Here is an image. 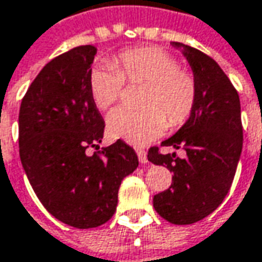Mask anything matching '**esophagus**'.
<instances>
[{
  "instance_id": "1",
  "label": "esophagus",
  "mask_w": 262,
  "mask_h": 262,
  "mask_svg": "<svg viewBox=\"0 0 262 262\" xmlns=\"http://www.w3.org/2000/svg\"><path fill=\"white\" fill-rule=\"evenodd\" d=\"M136 154H138V158H139L140 164H146L148 158H146V152L143 149H136Z\"/></svg>"
}]
</instances>
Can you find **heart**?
Returning <instances> with one entry per match:
<instances>
[{"label":"heart","instance_id":"1","mask_svg":"<svg viewBox=\"0 0 262 262\" xmlns=\"http://www.w3.org/2000/svg\"><path fill=\"white\" fill-rule=\"evenodd\" d=\"M124 81L146 84L143 110L116 108L107 117L113 138L132 145H145L161 136L167 124H184L197 103V81L191 71L162 48L145 46L122 52L112 63H98L90 71L88 85L95 105L107 110L123 93ZM168 120L167 121L166 119Z\"/></svg>","mask_w":262,"mask_h":262}]
</instances>
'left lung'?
I'll return each mask as SVG.
<instances>
[{"mask_svg": "<svg viewBox=\"0 0 262 262\" xmlns=\"http://www.w3.org/2000/svg\"><path fill=\"white\" fill-rule=\"evenodd\" d=\"M197 81V103L191 117L161 146L183 148L184 158L161 154L152 146L148 159L167 165L171 187L154 195L161 217L174 225H191L213 213L229 191L242 152V122L238 91L217 62L178 41Z\"/></svg>", "mask_w": 262, "mask_h": 262, "instance_id": "left-lung-1", "label": "left lung"}]
</instances>
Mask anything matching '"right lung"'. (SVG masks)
<instances>
[{
	"label": "right lung",
	"instance_id": "obj_1",
	"mask_svg": "<svg viewBox=\"0 0 262 262\" xmlns=\"http://www.w3.org/2000/svg\"><path fill=\"white\" fill-rule=\"evenodd\" d=\"M97 48L68 50L34 78L18 114L20 159L45 209L58 221L90 229L112 219L119 187L138 155L117 140L98 149L104 120L90 94L88 75Z\"/></svg>",
	"mask_w": 262,
	"mask_h": 262
}]
</instances>
